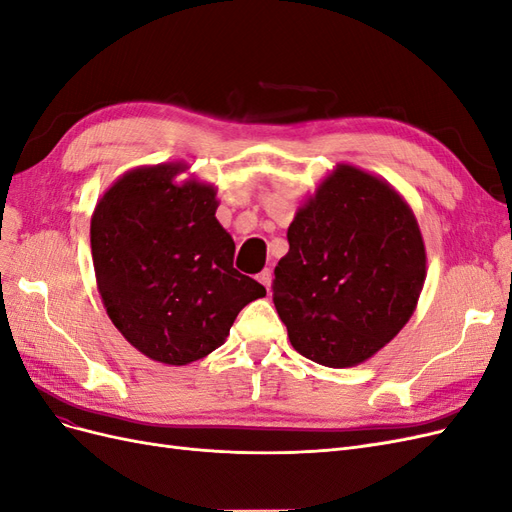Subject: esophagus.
<instances>
[{
    "mask_svg": "<svg viewBox=\"0 0 512 512\" xmlns=\"http://www.w3.org/2000/svg\"><path fill=\"white\" fill-rule=\"evenodd\" d=\"M256 280L265 286L267 290H271V280H273V273H271V269H262L258 275H256Z\"/></svg>",
    "mask_w": 512,
    "mask_h": 512,
    "instance_id": "obj_1",
    "label": "esophagus"
}]
</instances>
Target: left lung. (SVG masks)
Segmentation results:
<instances>
[{"label": "left lung", "instance_id": "left-lung-1", "mask_svg": "<svg viewBox=\"0 0 512 512\" xmlns=\"http://www.w3.org/2000/svg\"><path fill=\"white\" fill-rule=\"evenodd\" d=\"M273 303L292 348L320 365L354 367L406 327L427 277L412 207L391 183L337 164L288 226Z\"/></svg>", "mask_w": 512, "mask_h": 512}]
</instances>
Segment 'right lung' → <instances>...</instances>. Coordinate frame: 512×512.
<instances>
[{
    "instance_id": "1",
    "label": "right lung",
    "mask_w": 512,
    "mask_h": 512,
    "mask_svg": "<svg viewBox=\"0 0 512 512\" xmlns=\"http://www.w3.org/2000/svg\"><path fill=\"white\" fill-rule=\"evenodd\" d=\"M181 162L138 166L91 215V256L108 318L147 359L188 365L220 348L241 309L267 290L232 267L215 218L218 188Z\"/></svg>"
}]
</instances>
